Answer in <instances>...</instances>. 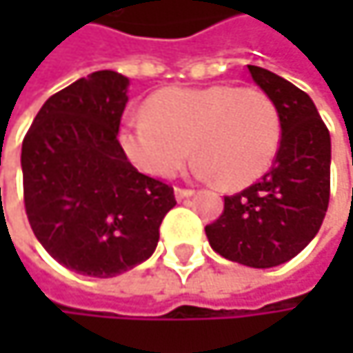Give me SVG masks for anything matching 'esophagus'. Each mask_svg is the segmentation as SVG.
Returning <instances> with one entry per match:
<instances>
[{
	"instance_id": "1",
	"label": "esophagus",
	"mask_w": 353,
	"mask_h": 353,
	"mask_svg": "<svg viewBox=\"0 0 353 353\" xmlns=\"http://www.w3.org/2000/svg\"><path fill=\"white\" fill-rule=\"evenodd\" d=\"M192 194H194V190H192V188H176L177 200H183V198H188V196H192Z\"/></svg>"
}]
</instances>
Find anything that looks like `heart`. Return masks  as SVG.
Listing matches in <instances>:
<instances>
[{
    "label": "heart",
    "mask_w": 353,
    "mask_h": 353,
    "mask_svg": "<svg viewBox=\"0 0 353 353\" xmlns=\"http://www.w3.org/2000/svg\"><path fill=\"white\" fill-rule=\"evenodd\" d=\"M118 139L143 174L174 177L194 151L202 176L243 188L272 168L282 120L274 100L255 88H165L147 100L145 116L122 124Z\"/></svg>",
    "instance_id": "heart-1"
}]
</instances>
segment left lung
<instances>
[{
  "instance_id": "left-lung-1",
  "label": "left lung",
  "mask_w": 353,
  "mask_h": 353,
  "mask_svg": "<svg viewBox=\"0 0 353 353\" xmlns=\"http://www.w3.org/2000/svg\"><path fill=\"white\" fill-rule=\"evenodd\" d=\"M282 120L278 155L268 174L225 196L221 216L206 225L210 247L249 268H274L313 241L331 190V139L313 100L284 77L247 65Z\"/></svg>"
}]
</instances>
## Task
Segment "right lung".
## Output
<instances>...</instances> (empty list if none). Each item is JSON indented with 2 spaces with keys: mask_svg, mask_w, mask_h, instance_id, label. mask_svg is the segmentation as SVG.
Listing matches in <instances>:
<instances>
[{
  "mask_svg": "<svg viewBox=\"0 0 353 353\" xmlns=\"http://www.w3.org/2000/svg\"><path fill=\"white\" fill-rule=\"evenodd\" d=\"M128 79L96 71L50 96L22 141L24 206L36 239L65 268L118 276L151 257L174 188L141 174L118 128Z\"/></svg>",
  "mask_w": 353,
  "mask_h": 353,
  "instance_id": "1",
  "label": "right lung"
}]
</instances>
